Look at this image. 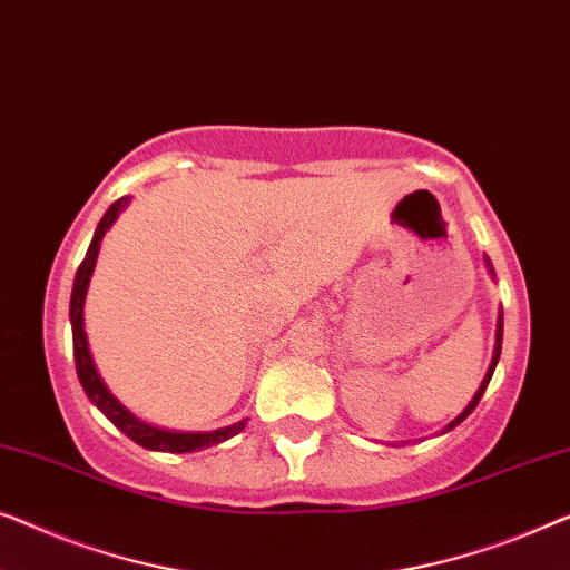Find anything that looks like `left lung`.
Returning a JSON list of instances; mask_svg holds the SVG:
<instances>
[{"instance_id": "8db88e82", "label": "left lung", "mask_w": 570, "mask_h": 570, "mask_svg": "<svg viewBox=\"0 0 570 570\" xmlns=\"http://www.w3.org/2000/svg\"><path fill=\"white\" fill-rule=\"evenodd\" d=\"M483 259H485V267H489V275H491V277H497V272H493L491 259H489V257H483ZM501 340H504V311L499 308V318H497V344H493V357H491V365H489V370H485V377H483V383H481V387H478V391H475L473 399H470L468 406L463 409V414L452 419V422L442 429V434H444V432H450V429H455L460 422H465V419H468L470 414H473V409L478 406V401L483 399L485 387H489V383H491V375H493V370H497V365H499V357H501Z\"/></svg>"}]
</instances>
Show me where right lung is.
Segmentation results:
<instances>
[{"label": "right lung", "instance_id": "add662e5", "mask_svg": "<svg viewBox=\"0 0 570 570\" xmlns=\"http://www.w3.org/2000/svg\"><path fill=\"white\" fill-rule=\"evenodd\" d=\"M130 197H120L115 200L107 213L102 216L100 224L95 228L92 244L85 254V262H81L77 269V277H73V287H71V305H69V321H71V336H73V362H77V375L79 383L85 387V393L89 395V401L95 403L102 414L110 419V422L120 429L122 434L130 436L136 444H141L146 450L154 452H195V450H205L213 448V444H220L236 436L242 429L246 426L249 419H242V422L216 429V432H171V429H161L144 422L138 419L134 411L122 406V403L115 399L110 393V387L105 385L102 375L97 373V365L92 360V352H89V342H87V332H85V301H87V291H89V279H92V272L97 265V254H100V244L122 210L128 208Z\"/></svg>", "mask_w": 570, "mask_h": 570}]
</instances>
